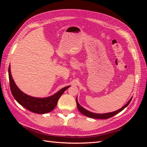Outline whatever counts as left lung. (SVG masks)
<instances>
[{
	"label": "left lung",
	"mask_w": 147,
	"mask_h": 147,
	"mask_svg": "<svg viewBox=\"0 0 147 147\" xmlns=\"http://www.w3.org/2000/svg\"><path fill=\"white\" fill-rule=\"evenodd\" d=\"M132 99V97L129 99V100L127 102V104L124 105L122 108L119 109V110H118L117 111H115V112L106 113H95L90 112V111L87 110L86 109L83 108V107H82L79 104L78 100H77V97L76 98V102H77V108H78V110L80 111V112H81L83 115H85L86 117H89V118H96V119H108L109 118L113 117L114 115L118 114L120 112H121L123 110H124L129 104Z\"/></svg>",
	"instance_id": "8db88e82"
}]
</instances>
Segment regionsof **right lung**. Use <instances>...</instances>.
<instances>
[{"label": "right lung", "instance_id": "obj_1", "mask_svg": "<svg viewBox=\"0 0 147 147\" xmlns=\"http://www.w3.org/2000/svg\"><path fill=\"white\" fill-rule=\"evenodd\" d=\"M8 76H9L11 94L15 100L25 109L30 112L38 114L47 113L54 109L61 95L70 86H67L62 88L59 91L51 96L40 98V97L29 96L20 90L12 78L10 65L8 67Z\"/></svg>", "mask_w": 147, "mask_h": 147}]
</instances>
